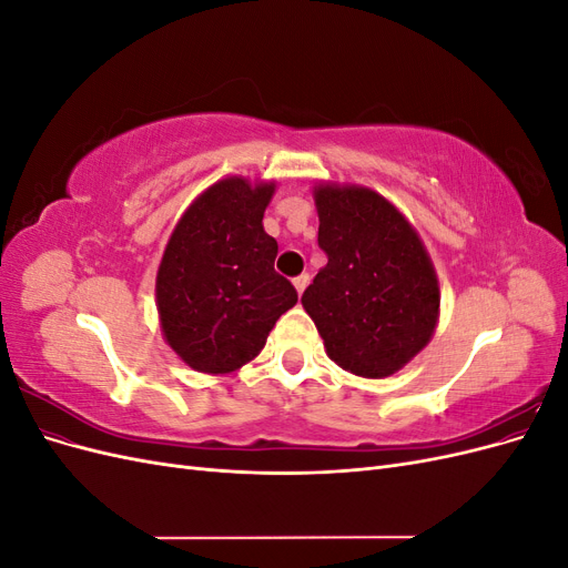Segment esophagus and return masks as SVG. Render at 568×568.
Instances as JSON below:
<instances>
[{"label": "esophagus", "instance_id": "esophagus-1", "mask_svg": "<svg viewBox=\"0 0 568 568\" xmlns=\"http://www.w3.org/2000/svg\"><path fill=\"white\" fill-rule=\"evenodd\" d=\"M307 282H311V277H307V274H298V277L294 280V286H296V291H298V296L305 291Z\"/></svg>", "mask_w": 568, "mask_h": 568}]
</instances>
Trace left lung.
<instances>
[{
  "label": "left lung",
  "instance_id": "obj_1",
  "mask_svg": "<svg viewBox=\"0 0 568 568\" xmlns=\"http://www.w3.org/2000/svg\"><path fill=\"white\" fill-rule=\"evenodd\" d=\"M326 265L303 307L326 355L365 379H384L432 338L440 291L424 244L384 196L365 186L315 189Z\"/></svg>",
  "mask_w": 568,
  "mask_h": 568
}]
</instances>
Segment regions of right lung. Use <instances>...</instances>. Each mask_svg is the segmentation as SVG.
Returning <instances> with one entry per match:
<instances>
[{
	"instance_id": "obj_1",
	"label": "right lung",
	"mask_w": 568,
	"mask_h": 568,
	"mask_svg": "<svg viewBox=\"0 0 568 568\" xmlns=\"http://www.w3.org/2000/svg\"><path fill=\"white\" fill-rule=\"evenodd\" d=\"M274 184L242 178L213 184L189 205L165 246L156 301L165 341L189 367L234 372L298 294L274 272L277 242L263 230Z\"/></svg>"
}]
</instances>
